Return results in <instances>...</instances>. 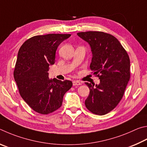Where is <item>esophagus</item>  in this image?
<instances>
[{"instance_id":"34e87169","label":"esophagus","mask_w":147,"mask_h":147,"mask_svg":"<svg viewBox=\"0 0 147 147\" xmlns=\"http://www.w3.org/2000/svg\"><path fill=\"white\" fill-rule=\"evenodd\" d=\"M82 83L81 82H79L78 81H73V85L75 86H79V85H81Z\"/></svg>"}]
</instances>
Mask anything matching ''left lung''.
I'll use <instances>...</instances> for the list:
<instances>
[{"mask_svg": "<svg viewBox=\"0 0 147 147\" xmlns=\"http://www.w3.org/2000/svg\"><path fill=\"white\" fill-rule=\"evenodd\" d=\"M78 35L90 45V68L100 79L95 87L85 83L90 89L85 106L94 114H107L119 104L130 80L129 56L119 41L109 33L90 31Z\"/></svg>", "mask_w": 147, "mask_h": 147, "instance_id": "8db88e82", "label": "left lung"}]
</instances>
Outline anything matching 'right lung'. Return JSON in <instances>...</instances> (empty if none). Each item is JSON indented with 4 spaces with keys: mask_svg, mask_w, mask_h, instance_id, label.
<instances>
[{
    "mask_svg": "<svg viewBox=\"0 0 147 147\" xmlns=\"http://www.w3.org/2000/svg\"><path fill=\"white\" fill-rule=\"evenodd\" d=\"M70 34L36 35L22 44L18 52L13 76L24 101L40 114L59 109L63 96L72 86L71 81L48 78L49 66L55 61L59 45Z\"/></svg>",
    "mask_w": 147,
    "mask_h": 147,
    "instance_id": "obj_1",
    "label": "right lung"
}]
</instances>
